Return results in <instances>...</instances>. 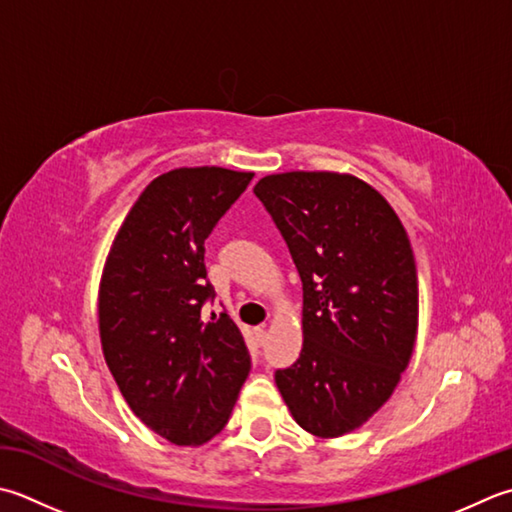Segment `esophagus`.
<instances>
[{"mask_svg": "<svg viewBox=\"0 0 512 512\" xmlns=\"http://www.w3.org/2000/svg\"><path fill=\"white\" fill-rule=\"evenodd\" d=\"M255 339H257V344H259V346H264V344H266V339H268V330H266V326H257V328H255Z\"/></svg>", "mask_w": 512, "mask_h": 512, "instance_id": "esophagus-1", "label": "esophagus"}]
</instances>
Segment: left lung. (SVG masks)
<instances>
[{"mask_svg": "<svg viewBox=\"0 0 512 512\" xmlns=\"http://www.w3.org/2000/svg\"><path fill=\"white\" fill-rule=\"evenodd\" d=\"M255 195L304 288V346L293 366L275 373L277 388L304 430L342 437L388 402L413 355V248L386 199L353 175H268Z\"/></svg>", "mask_w": 512, "mask_h": 512, "instance_id": "1", "label": "left lung"}]
</instances>
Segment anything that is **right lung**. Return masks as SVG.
<instances>
[{"mask_svg": "<svg viewBox=\"0 0 512 512\" xmlns=\"http://www.w3.org/2000/svg\"><path fill=\"white\" fill-rule=\"evenodd\" d=\"M255 173L219 166L155 177L130 208L99 284V337L130 410L177 446L222 430L250 373V355L215 299L204 242Z\"/></svg>", "mask_w": 512, "mask_h": 512, "instance_id": "right-lung-1", "label": "right lung"}]
</instances>
